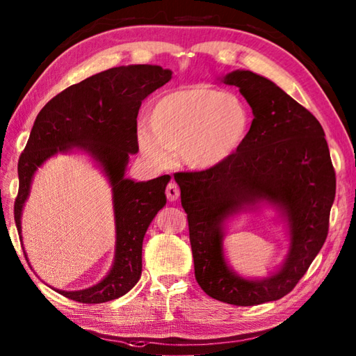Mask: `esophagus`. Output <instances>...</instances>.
<instances>
[{"label": "esophagus", "instance_id": "1", "mask_svg": "<svg viewBox=\"0 0 356 356\" xmlns=\"http://www.w3.org/2000/svg\"><path fill=\"white\" fill-rule=\"evenodd\" d=\"M165 193H166V197H168L170 202L177 200L179 195H180V190H179V186H177L176 182L168 184V186H166V191H165Z\"/></svg>", "mask_w": 356, "mask_h": 356}]
</instances>
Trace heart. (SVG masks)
I'll list each match as a JSON object with an SVG mask.
<instances>
[{
  "instance_id": "b5f03b06",
  "label": "heart",
  "mask_w": 356,
  "mask_h": 356,
  "mask_svg": "<svg viewBox=\"0 0 356 356\" xmlns=\"http://www.w3.org/2000/svg\"><path fill=\"white\" fill-rule=\"evenodd\" d=\"M252 115L240 96L207 84L171 90L149 107V125L138 128V143L148 161L166 168L172 151L191 170H211L228 162L245 145Z\"/></svg>"
}]
</instances>
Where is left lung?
Instances as JSON below:
<instances>
[{"mask_svg": "<svg viewBox=\"0 0 356 356\" xmlns=\"http://www.w3.org/2000/svg\"><path fill=\"white\" fill-rule=\"evenodd\" d=\"M220 81L238 87L251 105L249 138L228 162L174 179L188 214L199 286L223 303L254 306L284 297L306 274L327 237L337 180L323 127L311 111L249 70ZM260 204L274 207L285 222L290 251L269 277L246 279L225 261L224 225Z\"/></svg>", "mask_w": 356, "mask_h": 356, "instance_id": "8db88e82", "label": "left lung"}]
</instances>
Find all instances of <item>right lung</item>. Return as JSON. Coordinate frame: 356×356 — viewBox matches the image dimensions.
I'll return each instance as SVG.
<instances>
[{"label":"right lung","mask_w":356,"mask_h":356,"mask_svg":"<svg viewBox=\"0 0 356 356\" xmlns=\"http://www.w3.org/2000/svg\"><path fill=\"white\" fill-rule=\"evenodd\" d=\"M171 74L161 65L113 67L65 88L45 104L35 119L18 161L19 190L13 214L19 236L22 208L35 172L58 153L88 154L111 186L116 226L111 269L87 289H56L67 298L87 305L105 303L122 297L139 282L142 241L149 223L165 207V188L171 177L166 174L148 182H134L125 177V171L130 154L139 151L138 113L142 101L165 86Z\"/></svg>","instance_id":"obj_1"}]
</instances>
